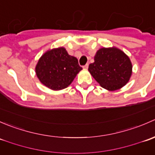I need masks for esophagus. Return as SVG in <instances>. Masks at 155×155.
<instances>
[{
    "instance_id": "34e87169",
    "label": "esophagus",
    "mask_w": 155,
    "mask_h": 155,
    "mask_svg": "<svg viewBox=\"0 0 155 155\" xmlns=\"http://www.w3.org/2000/svg\"><path fill=\"white\" fill-rule=\"evenodd\" d=\"M87 68H88V64H86L85 66H83V69H85V70H87Z\"/></svg>"
}]
</instances>
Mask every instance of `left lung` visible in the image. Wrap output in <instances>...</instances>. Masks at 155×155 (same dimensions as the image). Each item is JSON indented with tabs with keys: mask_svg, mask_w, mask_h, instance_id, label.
<instances>
[{
	"mask_svg": "<svg viewBox=\"0 0 155 155\" xmlns=\"http://www.w3.org/2000/svg\"><path fill=\"white\" fill-rule=\"evenodd\" d=\"M88 70L101 87L115 91L125 85L132 73L129 58L117 48H102L97 51Z\"/></svg>",
	"mask_w": 155,
	"mask_h": 155,
	"instance_id": "1",
	"label": "left lung"
}]
</instances>
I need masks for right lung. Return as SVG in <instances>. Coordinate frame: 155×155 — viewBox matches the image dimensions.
Returning <instances> with one entry per match:
<instances>
[{
	"label": "right lung",
	"mask_w": 155,
	"mask_h": 155,
	"mask_svg": "<svg viewBox=\"0 0 155 155\" xmlns=\"http://www.w3.org/2000/svg\"><path fill=\"white\" fill-rule=\"evenodd\" d=\"M81 70L77 58L61 47L46 51L40 58L36 74L43 85L57 91L70 85Z\"/></svg>",
	"instance_id": "1"
}]
</instances>
